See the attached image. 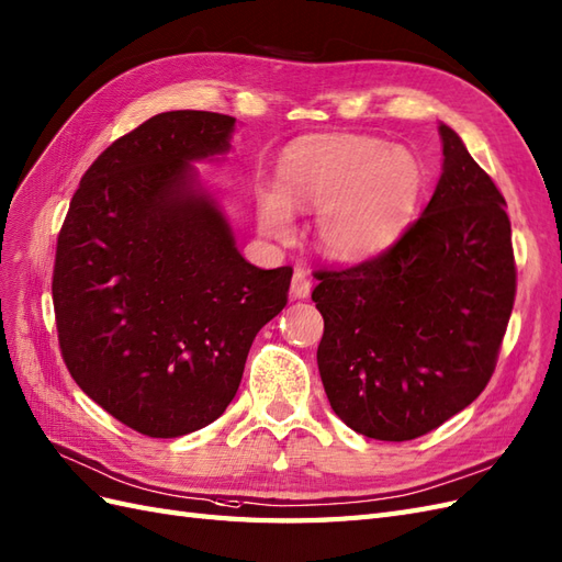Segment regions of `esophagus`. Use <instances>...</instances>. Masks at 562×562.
I'll list each match as a JSON object with an SVG mask.
<instances>
[{
	"instance_id": "esophagus-1",
	"label": "esophagus",
	"mask_w": 562,
	"mask_h": 562,
	"mask_svg": "<svg viewBox=\"0 0 562 562\" xmlns=\"http://www.w3.org/2000/svg\"><path fill=\"white\" fill-rule=\"evenodd\" d=\"M290 292H292L294 299H306L311 294V278H308V272L304 268H296Z\"/></svg>"
}]
</instances>
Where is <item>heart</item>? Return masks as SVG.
<instances>
[{
  "mask_svg": "<svg viewBox=\"0 0 562 562\" xmlns=\"http://www.w3.org/2000/svg\"><path fill=\"white\" fill-rule=\"evenodd\" d=\"M420 192L423 166L406 147L368 135H325L284 156L280 194H261L258 213L270 235L290 237V209H321L318 249L337 261H361L404 233Z\"/></svg>",
  "mask_w": 562,
  "mask_h": 562,
  "instance_id": "b5f03b06",
  "label": "heart"
}]
</instances>
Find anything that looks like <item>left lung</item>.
<instances>
[{
  "mask_svg": "<svg viewBox=\"0 0 562 562\" xmlns=\"http://www.w3.org/2000/svg\"><path fill=\"white\" fill-rule=\"evenodd\" d=\"M435 194L390 249L315 270L329 406L358 435L408 441L470 406L492 380L515 304L506 199L449 125Z\"/></svg>",
  "mask_w": 562,
  "mask_h": 562,
  "instance_id": "1",
  "label": "left lung"
}]
</instances>
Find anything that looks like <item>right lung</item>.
<instances>
[{
  "instance_id": "right-lung-1",
  "label": "right lung",
  "mask_w": 562,
  "mask_h": 562,
  "mask_svg": "<svg viewBox=\"0 0 562 562\" xmlns=\"http://www.w3.org/2000/svg\"><path fill=\"white\" fill-rule=\"evenodd\" d=\"M233 116L166 111L85 170L56 239L52 299L70 378L139 435L221 418L254 337L284 308L292 268L244 261L192 187L194 158L229 149Z\"/></svg>"
}]
</instances>
